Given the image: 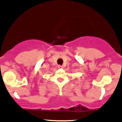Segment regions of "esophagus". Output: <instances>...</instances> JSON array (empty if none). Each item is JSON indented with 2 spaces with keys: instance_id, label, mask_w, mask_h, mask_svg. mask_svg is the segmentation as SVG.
<instances>
[{
  "instance_id": "obj_1",
  "label": "esophagus",
  "mask_w": 122,
  "mask_h": 122,
  "mask_svg": "<svg viewBox=\"0 0 122 122\" xmlns=\"http://www.w3.org/2000/svg\"><path fill=\"white\" fill-rule=\"evenodd\" d=\"M58 68H60V69H61V68H63V67H62V66H61V65H58Z\"/></svg>"
}]
</instances>
